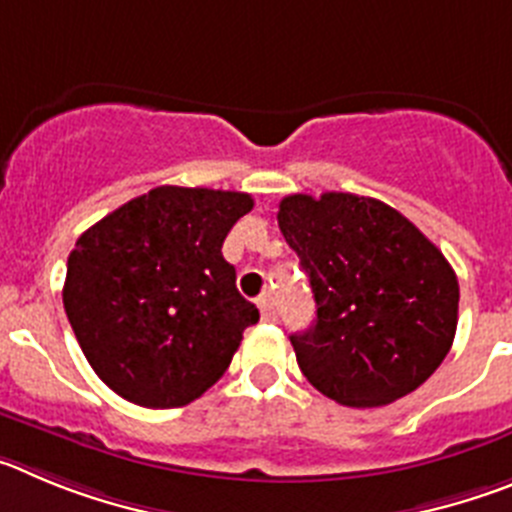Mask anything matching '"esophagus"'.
<instances>
[{"instance_id": "34e87169", "label": "esophagus", "mask_w": 512, "mask_h": 512, "mask_svg": "<svg viewBox=\"0 0 512 512\" xmlns=\"http://www.w3.org/2000/svg\"><path fill=\"white\" fill-rule=\"evenodd\" d=\"M257 306H260L262 319H265V321H278V313H275L273 298H270V296H262L260 301H257Z\"/></svg>"}]
</instances>
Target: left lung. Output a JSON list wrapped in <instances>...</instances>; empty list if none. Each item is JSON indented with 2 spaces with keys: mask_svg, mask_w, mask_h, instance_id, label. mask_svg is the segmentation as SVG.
Here are the masks:
<instances>
[{
  "mask_svg": "<svg viewBox=\"0 0 512 512\" xmlns=\"http://www.w3.org/2000/svg\"><path fill=\"white\" fill-rule=\"evenodd\" d=\"M278 227L316 301L290 334L306 380L352 408L388 405L434 375L457 334L459 283L439 247L393 206L354 193H293Z\"/></svg>",
  "mask_w": 512,
  "mask_h": 512,
  "instance_id": "1",
  "label": "left lung"
}]
</instances>
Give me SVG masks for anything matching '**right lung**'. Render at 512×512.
<instances>
[{
	"label": "right lung",
	"instance_id": "1",
	"mask_svg": "<svg viewBox=\"0 0 512 512\" xmlns=\"http://www.w3.org/2000/svg\"><path fill=\"white\" fill-rule=\"evenodd\" d=\"M250 193L158 186L86 229L63 306L89 365L142 408H181L227 372L255 303L222 245Z\"/></svg>",
	"mask_w": 512,
	"mask_h": 512
}]
</instances>
